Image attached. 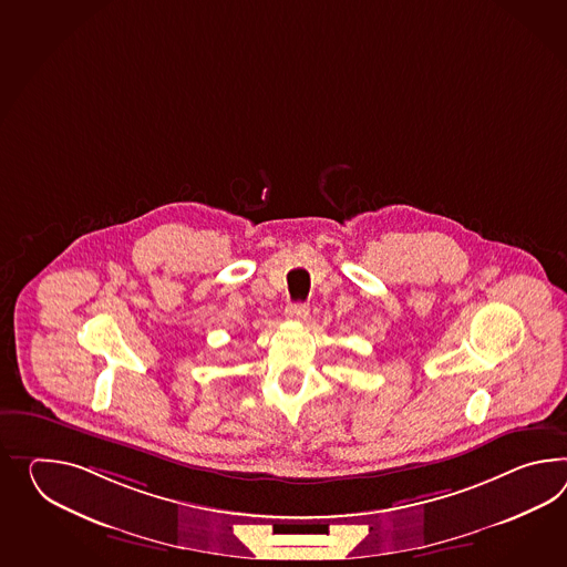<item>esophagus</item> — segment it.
<instances>
[{
	"label": "esophagus",
	"mask_w": 567,
	"mask_h": 567,
	"mask_svg": "<svg viewBox=\"0 0 567 567\" xmlns=\"http://www.w3.org/2000/svg\"><path fill=\"white\" fill-rule=\"evenodd\" d=\"M285 316L290 321H303L309 316V309L305 307L303 303H290L287 305V309H285Z\"/></svg>",
	"instance_id": "obj_1"
}]
</instances>
